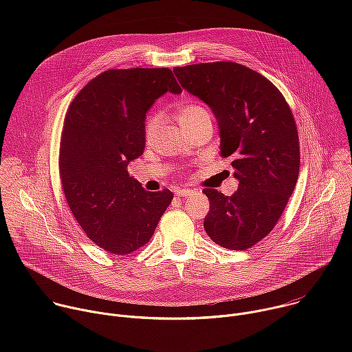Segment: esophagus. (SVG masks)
Returning <instances> with one entry per match:
<instances>
[{"instance_id": "1", "label": "esophagus", "mask_w": 352, "mask_h": 352, "mask_svg": "<svg viewBox=\"0 0 352 352\" xmlns=\"http://www.w3.org/2000/svg\"><path fill=\"white\" fill-rule=\"evenodd\" d=\"M192 193V189H177L175 190V195L179 196V197H186Z\"/></svg>"}]
</instances>
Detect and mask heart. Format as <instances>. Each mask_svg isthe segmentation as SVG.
Segmentation results:
<instances>
[{
	"label": "heart",
	"instance_id": "1",
	"mask_svg": "<svg viewBox=\"0 0 352 352\" xmlns=\"http://www.w3.org/2000/svg\"><path fill=\"white\" fill-rule=\"evenodd\" d=\"M205 116H209V111L199 104H185L177 113V118L182 125V128L188 126L189 124L197 121L199 118H202ZM162 121H163V116L160 113H152L146 117L144 126H143V136L146 142H152L155 139L162 125Z\"/></svg>",
	"mask_w": 352,
	"mask_h": 352
}]
</instances>
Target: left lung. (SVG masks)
<instances>
[{
	"mask_svg": "<svg viewBox=\"0 0 352 352\" xmlns=\"http://www.w3.org/2000/svg\"><path fill=\"white\" fill-rule=\"evenodd\" d=\"M181 86L205 102L220 128V156L231 160L238 189L206 188L204 227L217 245L243 250L277 224L299 173V140L281 91L259 72L231 61L175 67Z\"/></svg>",
	"mask_w": 352,
	"mask_h": 352,
	"instance_id": "left-lung-1",
	"label": "left lung"
}]
</instances>
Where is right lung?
<instances>
[{
	"instance_id": "add662e5",
	"label": "right lung",
	"mask_w": 352,
	"mask_h": 352,
	"mask_svg": "<svg viewBox=\"0 0 352 352\" xmlns=\"http://www.w3.org/2000/svg\"><path fill=\"white\" fill-rule=\"evenodd\" d=\"M182 89L168 68L109 69L72 100L60 144V177L68 206L87 238L124 256L146 245L173 192H148L128 174L143 155L147 110Z\"/></svg>"
}]
</instances>
